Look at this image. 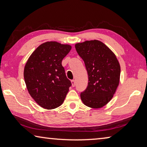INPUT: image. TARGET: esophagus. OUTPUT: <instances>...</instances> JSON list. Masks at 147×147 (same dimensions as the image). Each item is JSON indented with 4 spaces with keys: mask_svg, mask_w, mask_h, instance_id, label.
Returning <instances> with one entry per match:
<instances>
[{
    "mask_svg": "<svg viewBox=\"0 0 147 147\" xmlns=\"http://www.w3.org/2000/svg\"><path fill=\"white\" fill-rule=\"evenodd\" d=\"M71 84H72V86H73V87L75 86V85H76L75 80H71Z\"/></svg>",
    "mask_w": 147,
    "mask_h": 147,
    "instance_id": "1",
    "label": "esophagus"
}]
</instances>
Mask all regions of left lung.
Returning a JSON list of instances; mask_svg holds the SVG:
<instances>
[{
    "instance_id": "obj_1",
    "label": "left lung",
    "mask_w": 147,
    "mask_h": 147,
    "mask_svg": "<svg viewBox=\"0 0 147 147\" xmlns=\"http://www.w3.org/2000/svg\"><path fill=\"white\" fill-rule=\"evenodd\" d=\"M78 55L85 63L88 85L80 94L86 106L100 108L113 98L120 80L121 67L117 58L105 44L98 40L75 45Z\"/></svg>"
}]
</instances>
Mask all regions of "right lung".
Listing matches in <instances>:
<instances>
[{"instance_id": "right-lung-1", "label": "right lung", "mask_w": 147, "mask_h": 147, "mask_svg": "<svg viewBox=\"0 0 147 147\" xmlns=\"http://www.w3.org/2000/svg\"><path fill=\"white\" fill-rule=\"evenodd\" d=\"M71 46L56 41L41 44L32 53L24 69L29 94L42 108L53 109L63 104L71 82L61 61Z\"/></svg>"}]
</instances>
